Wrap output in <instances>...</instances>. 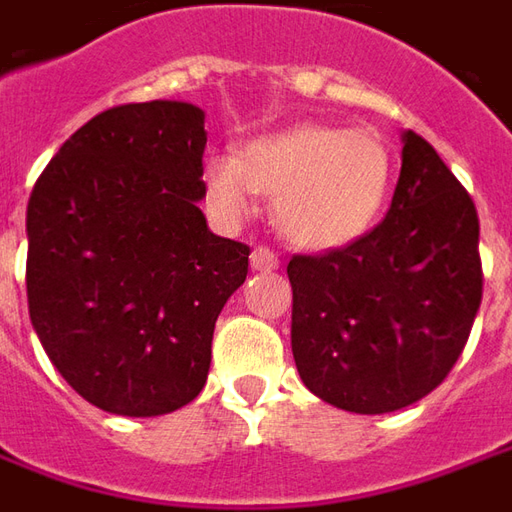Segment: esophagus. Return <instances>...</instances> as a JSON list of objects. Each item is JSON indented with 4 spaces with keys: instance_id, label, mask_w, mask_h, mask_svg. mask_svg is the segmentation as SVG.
I'll use <instances>...</instances> for the list:
<instances>
[{
    "instance_id": "esophagus-1",
    "label": "esophagus",
    "mask_w": 512,
    "mask_h": 512,
    "mask_svg": "<svg viewBox=\"0 0 512 512\" xmlns=\"http://www.w3.org/2000/svg\"><path fill=\"white\" fill-rule=\"evenodd\" d=\"M250 267L253 270H262V273L278 270V256L270 248L259 245V248H253V253H250Z\"/></svg>"
}]
</instances>
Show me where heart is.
<instances>
[{"label": "heart", "mask_w": 512, "mask_h": 512, "mask_svg": "<svg viewBox=\"0 0 512 512\" xmlns=\"http://www.w3.org/2000/svg\"><path fill=\"white\" fill-rule=\"evenodd\" d=\"M396 178V158L376 130L320 122L248 142L239 153L211 155L203 189L225 222H245L256 195L273 197V222L292 245L331 250L351 245L379 220Z\"/></svg>", "instance_id": "heart-1"}]
</instances>
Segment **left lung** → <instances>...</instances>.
<instances>
[{"label":"left lung","mask_w":512,"mask_h":512,"mask_svg":"<svg viewBox=\"0 0 512 512\" xmlns=\"http://www.w3.org/2000/svg\"><path fill=\"white\" fill-rule=\"evenodd\" d=\"M292 357L317 398L359 415L404 410L463 354L482 303L479 217L435 147L404 133L393 203L373 231L292 256Z\"/></svg>","instance_id":"1"}]
</instances>
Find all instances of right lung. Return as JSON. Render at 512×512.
Masks as SVG:
<instances>
[{"label": "right lung", "instance_id": "obj_1", "mask_svg": "<svg viewBox=\"0 0 512 512\" xmlns=\"http://www.w3.org/2000/svg\"><path fill=\"white\" fill-rule=\"evenodd\" d=\"M206 114L130 102L66 139L27 203V303L74 393L150 418L200 396L225 301L248 276L245 242L211 234Z\"/></svg>", "mask_w": 512, "mask_h": 512}]
</instances>
